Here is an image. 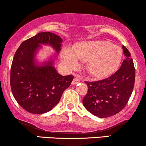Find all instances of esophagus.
Wrapping results in <instances>:
<instances>
[{"mask_svg": "<svg viewBox=\"0 0 146 146\" xmlns=\"http://www.w3.org/2000/svg\"><path fill=\"white\" fill-rule=\"evenodd\" d=\"M79 81H80V76H78V75H76L74 77V79H73L72 82V85H75V84H78Z\"/></svg>", "mask_w": 146, "mask_h": 146, "instance_id": "1", "label": "esophagus"}]
</instances>
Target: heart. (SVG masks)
<instances>
[{
    "label": "heart",
    "instance_id": "obj_1",
    "mask_svg": "<svg viewBox=\"0 0 146 146\" xmlns=\"http://www.w3.org/2000/svg\"><path fill=\"white\" fill-rule=\"evenodd\" d=\"M61 58L70 70L79 66V60L86 62L88 73L97 79H103L116 70L122 59V51L116 45L103 40L80 42L73 51L65 48Z\"/></svg>",
    "mask_w": 146,
    "mask_h": 146
}]
</instances>
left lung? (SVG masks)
<instances>
[{
    "mask_svg": "<svg viewBox=\"0 0 146 146\" xmlns=\"http://www.w3.org/2000/svg\"><path fill=\"white\" fill-rule=\"evenodd\" d=\"M123 60L120 69L109 78L87 84L88 93L83 100L85 108L100 118L113 116L124 109L132 93L135 81L134 62L123 46Z\"/></svg>",
    "mask_w": 146,
    "mask_h": 146,
    "instance_id": "obj_1",
    "label": "left lung"
}]
</instances>
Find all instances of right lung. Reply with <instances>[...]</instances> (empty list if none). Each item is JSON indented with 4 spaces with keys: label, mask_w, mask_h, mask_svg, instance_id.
Segmentation results:
<instances>
[{
    "label": "right lung",
    "mask_w": 146,
    "mask_h": 146,
    "mask_svg": "<svg viewBox=\"0 0 146 146\" xmlns=\"http://www.w3.org/2000/svg\"><path fill=\"white\" fill-rule=\"evenodd\" d=\"M62 42L52 33H40L23 42L15 53L10 71L11 89L17 103L28 112L42 114L51 111L72 81V75L62 76L55 69L56 54L42 63L36 60L41 45H49L58 54Z\"/></svg>",
    "instance_id": "obj_1"
}]
</instances>
